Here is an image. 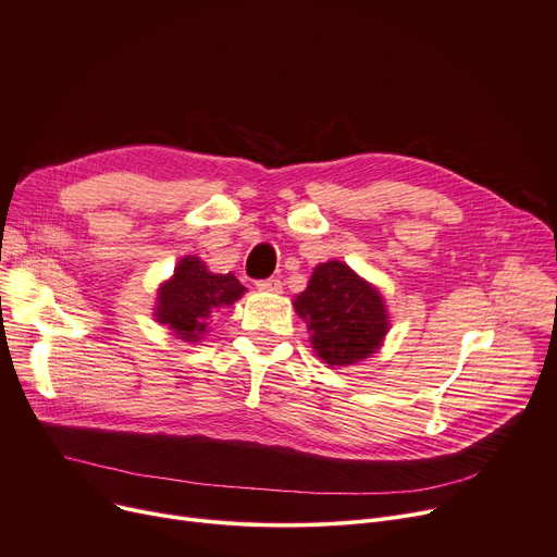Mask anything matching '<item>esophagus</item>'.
Wrapping results in <instances>:
<instances>
[{
	"label": "esophagus",
	"mask_w": 557,
	"mask_h": 557,
	"mask_svg": "<svg viewBox=\"0 0 557 557\" xmlns=\"http://www.w3.org/2000/svg\"><path fill=\"white\" fill-rule=\"evenodd\" d=\"M258 292H268V294H281L283 292V283L278 278H265L256 283Z\"/></svg>",
	"instance_id": "34e87169"
}]
</instances>
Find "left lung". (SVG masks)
Here are the masks:
<instances>
[{
    "label": "left lung",
    "mask_w": 557,
    "mask_h": 557,
    "mask_svg": "<svg viewBox=\"0 0 557 557\" xmlns=\"http://www.w3.org/2000/svg\"><path fill=\"white\" fill-rule=\"evenodd\" d=\"M292 306L308 325L317 357L331 369L377 352L391 329L382 292L342 260L317 265Z\"/></svg>",
    "instance_id": "obj_1"
}]
</instances>
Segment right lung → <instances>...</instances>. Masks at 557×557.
I'll return each mask as SVG.
<instances>
[{
  "label": "right lung",
  "instance_id": "add662e5",
  "mask_svg": "<svg viewBox=\"0 0 557 557\" xmlns=\"http://www.w3.org/2000/svg\"><path fill=\"white\" fill-rule=\"evenodd\" d=\"M245 292L234 274H213L202 258L184 256L173 276L159 283L152 317L177 339L198 344L213 317L234 306Z\"/></svg>",
  "mask_w": 557,
  "mask_h": 557
}]
</instances>
